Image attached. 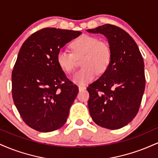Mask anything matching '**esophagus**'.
Returning <instances> with one entry per match:
<instances>
[{
  "label": "esophagus",
  "mask_w": 158,
  "mask_h": 158,
  "mask_svg": "<svg viewBox=\"0 0 158 158\" xmlns=\"http://www.w3.org/2000/svg\"><path fill=\"white\" fill-rule=\"evenodd\" d=\"M86 89V87L85 86H83V85H79V90H85Z\"/></svg>",
  "instance_id": "obj_1"
}]
</instances>
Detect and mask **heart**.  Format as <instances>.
Returning <instances> with one entry per match:
<instances>
[{"instance_id":"1","label":"heart","mask_w":158,"mask_h":158,"mask_svg":"<svg viewBox=\"0 0 158 158\" xmlns=\"http://www.w3.org/2000/svg\"><path fill=\"white\" fill-rule=\"evenodd\" d=\"M73 53L60 50L57 53L56 60L59 66L65 73L73 70L76 57L83 56L81 70L73 77V81L79 85H85L95 79L97 74H102L108 70L111 61V50L106 43L99 41V39L83 35L73 40L70 44Z\"/></svg>"}]
</instances>
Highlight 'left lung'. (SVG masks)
Here are the masks:
<instances>
[{"instance_id":"obj_1","label":"left lung","mask_w":158,"mask_h":158,"mask_svg":"<svg viewBox=\"0 0 158 158\" xmlns=\"http://www.w3.org/2000/svg\"><path fill=\"white\" fill-rule=\"evenodd\" d=\"M87 31L106 36L112 53L108 70L87 88L90 114L98 126L119 129L139 111L146 85L143 56L135 40L115 25Z\"/></svg>"}]
</instances>
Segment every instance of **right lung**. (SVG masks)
<instances>
[{
  "mask_svg": "<svg viewBox=\"0 0 158 158\" xmlns=\"http://www.w3.org/2000/svg\"><path fill=\"white\" fill-rule=\"evenodd\" d=\"M79 31L43 28L23 42L12 72V95L23 121L40 132L59 129L66 123L79 88L56 60Z\"/></svg>",
  "mask_w": 158,
  "mask_h": 158,
  "instance_id": "obj_1",
  "label": "right lung"
}]
</instances>
